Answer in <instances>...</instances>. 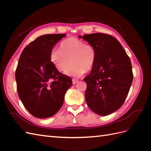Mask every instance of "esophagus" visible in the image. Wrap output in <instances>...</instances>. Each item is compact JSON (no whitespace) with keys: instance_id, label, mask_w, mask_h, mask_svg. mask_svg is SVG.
Wrapping results in <instances>:
<instances>
[{"instance_id":"esophagus-1","label":"esophagus","mask_w":151,"mask_h":151,"mask_svg":"<svg viewBox=\"0 0 151 151\" xmlns=\"http://www.w3.org/2000/svg\"><path fill=\"white\" fill-rule=\"evenodd\" d=\"M78 81H79V79H72V83L74 84H76Z\"/></svg>"}]
</instances>
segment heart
<instances>
[{"mask_svg": "<svg viewBox=\"0 0 151 151\" xmlns=\"http://www.w3.org/2000/svg\"><path fill=\"white\" fill-rule=\"evenodd\" d=\"M95 59L96 53L93 46L76 38L63 41L60 49H53L50 54V60L58 71H65L71 63L65 74L76 77L90 70Z\"/></svg>", "mask_w": 151, "mask_h": 151, "instance_id": "heart-1", "label": "heart"}]
</instances>
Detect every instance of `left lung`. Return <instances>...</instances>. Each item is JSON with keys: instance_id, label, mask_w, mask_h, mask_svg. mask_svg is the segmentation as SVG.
<instances>
[{"instance_id": "left-lung-1", "label": "left lung", "mask_w": 151, "mask_h": 151, "mask_svg": "<svg viewBox=\"0 0 151 151\" xmlns=\"http://www.w3.org/2000/svg\"><path fill=\"white\" fill-rule=\"evenodd\" d=\"M95 50L96 59L87 84L85 98L89 108L101 116L116 111L124 103L133 80L130 58L113 36L104 33L79 36Z\"/></svg>"}]
</instances>
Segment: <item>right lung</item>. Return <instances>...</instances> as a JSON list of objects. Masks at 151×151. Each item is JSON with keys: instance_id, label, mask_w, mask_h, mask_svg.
<instances>
[{"instance_id": "1", "label": "right lung", "mask_w": 151, "mask_h": 151, "mask_svg": "<svg viewBox=\"0 0 151 151\" xmlns=\"http://www.w3.org/2000/svg\"><path fill=\"white\" fill-rule=\"evenodd\" d=\"M64 34L40 36L22 52L16 70L17 90L22 104L38 118L53 116L60 109L72 84L68 76L53 65L50 54Z\"/></svg>"}]
</instances>
